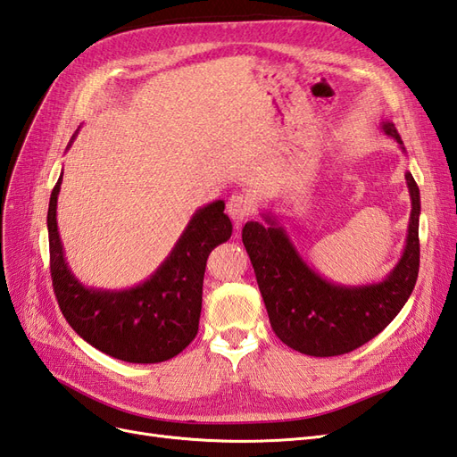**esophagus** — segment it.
I'll use <instances>...</instances> for the list:
<instances>
[{
	"label": "esophagus",
	"instance_id": "obj_1",
	"mask_svg": "<svg viewBox=\"0 0 457 457\" xmlns=\"http://www.w3.org/2000/svg\"><path fill=\"white\" fill-rule=\"evenodd\" d=\"M226 210H228L229 218L239 226L245 218L251 216V212H253V203H251L249 196H245V195H233V196H229L228 208H226Z\"/></svg>",
	"mask_w": 457,
	"mask_h": 457
}]
</instances>
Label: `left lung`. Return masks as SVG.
<instances>
[{
	"label": "left lung",
	"instance_id": "8db88e82",
	"mask_svg": "<svg viewBox=\"0 0 457 457\" xmlns=\"http://www.w3.org/2000/svg\"><path fill=\"white\" fill-rule=\"evenodd\" d=\"M405 152L392 121L380 123ZM411 196L405 247L380 282L345 286L320 276L291 241L279 218L266 210L262 221H247L241 237L254 268L256 284L274 334L291 349L312 357L344 355L378 336L402 311L419 274L420 195L405 171Z\"/></svg>",
	"mask_w": 457,
	"mask_h": 457
}]
</instances>
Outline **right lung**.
<instances>
[{
    "instance_id": "obj_1",
    "label": "right lung",
    "mask_w": 457,
    "mask_h": 457,
    "mask_svg": "<svg viewBox=\"0 0 457 457\" xmlns=\"http://www.w3.org/2000/svg\"><path fill=\"white\" fill-rule=\"evenodd\" d=\"M62 179L63 173L50 196L48 239L54 291L69 326L102 353L127 362H162L181 353L198 332L208 254L231 237L226 203L214 201L195 210L166 261L143 282L104 289L85 286L65 259L57 229Z\"/></svg>"
}]
</instances>
